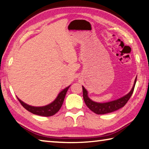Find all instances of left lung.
<instances>
[{
  "label": "left lung",
  "instance_id": "1",
  "mask_svg": "<svg viewBox=\"0 0 149 149\" xmlns=\"http://www.w3.org/2000/svg\"><path fill=\"white\" fill-rule=\"evenodd\" d=\"M136 79L137 76L134 80V83L132 89L127 94L116 100L106 102V103H98V102L92 101L89 97L88 91L83 86H82L84 103L86 104V106L89 108L90 110H91L92 112L97 113V114H105V113L114 112L116 110L123 107L125 105V104L127 103V101L129 100L134 92Z\"/></svg>",
  "mask_w": 149,
  "mask_h": 149
}]
</instances>
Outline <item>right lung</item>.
<instances>
[{
	"label": "right lung",
	"instance_id": "1",
	"mask_svg": "<svg viewBox=\"0 0 149 149\" xmlns=\"http://www.w3.org/2000/svg\"><path fill=\"white\" fill-rule=\"evenodd\" d=\"M70 86V85L67 86L65 88H64L62 91H61L59 93V94H58L57 97L55 99L54 101H52L51 103L48 104H46L45 106L34 107L29 105V104L25 103L24 102L20 100L17 96V97L18 99L20 104L22 105V107L27 110L28 111L33 113V114L48 117V116H54L60 110L61 107H62L64 100H65L66 92L68 91Z\"/></svg>",
	"mask_w": 149,
	"mask_h": 149
}]
</instances>
